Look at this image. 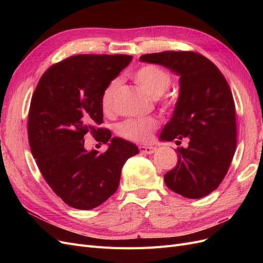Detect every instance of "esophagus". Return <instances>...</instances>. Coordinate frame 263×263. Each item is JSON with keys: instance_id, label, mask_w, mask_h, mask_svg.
I'll use <instances>...</instances> for the list:
<instances>
[{"instance_id": "34e87169", "label": "esophagus", "mask_w": 263, "mask_h": 263, "mask_svg": "<svg viewBox=\"0 0 263 263\" xmlns=\"http://www.w3.org/2000/svg\"><path fill=\"white\" fill-rule=\"evenodd\" d=\"M140 153L142 154H147V155H151L154 154L156 151V147H151V146H140L139 147Z\"/></svg>"}]
</instances>
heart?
<instances>
[{
    "instance_id": "1",
    "label": "heart",
    "mask_w": 263,
    "mask_h": 263,
    "mask_svg": "<svg viewBox=\"0 0 263 263\" xmlns=\"http://www.w3.org/2000/svg\"><path fill=\"white\" fill-rule=\"evenodd\" d=\"M132 77L135 82L155 98L160 97L171 85V76L169 72L156 65L141 66ZM119 85L121 82L118 79H114L103 90L101 105L104 112H110L113 109ZM161 104L163 109H171L174 105V100L170 95L165 94L161 97ZM158 127L159 123L156 118H132L126 119L117 126V134L127 140L147 142L153 138V134Z\"/></svg>"
}]
</instances>
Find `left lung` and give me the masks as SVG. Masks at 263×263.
<instances>
[{
  "label": "left lung",
  "mask_w": 263,
  "mask_h": 263,
  "mask_svg": "<svg viewBox=\"0 0 263 263\" xmlns=\"http://www.w3.org/2000/svg\"><path fill=\"white\" fill-rule=\"evenodd\" d=\"M141 61L158 63L180 76V97L171 121L160 138L177 142L178 164L164 182L173 192L201 198L216 190L225 178L237 146L233 93L220 70L203 54L191 50L146 53Z\"/></svg>",
  "instance_id": "left-lung-1"
}]
</instances>
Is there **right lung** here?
I'll list each match as a JSON object with an SVG mask.
<instances>
[{
    "instance_id": "obj_1",
    "label": "right lung",
    "mask_w": 263,
    "mask_h": 263,
    "mask_svg": "<svg viewBox=\"0 0 263 263\" xmlns=\"http://www.w3.org/2000/svg\"><path fill=\"white\" fill-rule=\"evenodd\" d=\"M127 54H77L46 70L30 101L27 133L30 151L45 181L67 205L92 210L113 195L127 159L139 153L132 142L110 138L103 123L104 87L129 65ZM91 133L104 153L87 152Z\"/></svg>"
}]
</instances>
